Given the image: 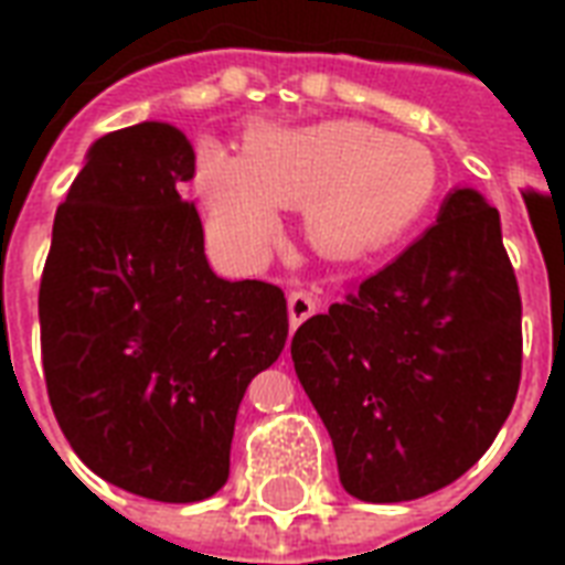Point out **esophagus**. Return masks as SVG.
Returning <instances> with one entry per match:
<instances>
[{"mask_svg":"<svg viewBox=\"0 0 565 565\" xmlns=\"http://www.w3.org/2000/svg\"><path fill=\"white\" fill-rule=\"evenodd\" d=\"M287 305H290V326L299 328L305 319L317 310V299H313V292L308 290H292L290 299H287Z\"/></svg>","mask_w":565,"mask_h":565,"instance_id":"obj_1","label":"esophagus"}]
</instances>
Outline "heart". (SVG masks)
<instances>
[{"label": "heart", "instance_id": "1", "mask_svg": "<svg viewBox=\"0 0 565 565\" xmlns=\"http://www.w3.org/2000/svg\"><path fill=\"white\" fill-rule=\"evenodd\" d=\"M213 243L257 260L281 228L278 207L301 204L305 234L322 255L361 257L411 231L437 193L428 146L363 119L266 126L239 158L207 146L195 163Z\"/></svg>", "mask_w": 565, "mask_h": 565}]
</instances>
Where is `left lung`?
<instances>
[{
	"mask_svg": "<svg viewBox=\"0 0 565 565\" xmlns=\"http://www.w3.org/2000/svg\"><path fill=\"white\" fill-rule=\"evenodd\" d=\"M290 354L349 495L395 504L457 481L492 446L522 375L499 211L451 190L419 239L301 322Z\"/></svg>",
	"mask_w": 565,
	"mask_h": 565,
	"instance_id": "1",
	"label": "left lung"
}]
</instances>
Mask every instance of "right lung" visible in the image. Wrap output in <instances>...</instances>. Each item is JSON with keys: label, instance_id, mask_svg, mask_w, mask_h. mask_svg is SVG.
Instances as JSON below:
<instances>
[{"label": "right lung", "instance_id": "obj_1", "mask_svg": "<svg viewBox=\"0 0 565 565\" xmlns=\"http://www.w3.org/2000/svg\"><path fill=\"white\" fill-rule=\"evenodd\" d=\"M193 172L170 122L99 137L55 213L38 301L49 402L73 451L170 504L225 487L243 393L287 343L284 292L207 264L179 193Z\"/></svg>", "mask_w": 565, "mask_h": 565}]
</instances>
